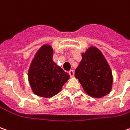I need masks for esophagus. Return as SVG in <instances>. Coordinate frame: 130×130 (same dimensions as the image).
Returning <instances> with one entry per match:
<instances>
[{"mask_svg":"<svg viewBox=\"0 0 130 130\" xmlns=\"http://www.w3.org/2000/svg\"><path fill=\"white\" fill-rule=\"evenodd\" d=\"M68 74H69V75L70 77H73L74 76V71L73 70H70L69 72H68Z\"/></svg>","mask_w":130,"mask_h":130,"instance_id":"34e87169","label":"esophagus"}]
</instances>
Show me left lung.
I'll list each match as a JSON object with an SVG mask.
<instances>
[{
    "label": "left lung",
    "instance_id": "1",
    "mask_svg": "<svg viewBox=\"0 0 130 130\" xmlns=\"http://www.w3.org/2000/svg\"><path fill=\"white\" fill-rule=\"evenodd\" d=\"M75 76L86 93L93 98H101L111 90V70L104 56L96 47H90L82 54V60L75 70Z\"/></svg>",
    "mask_w": 130,
    "mask_h": 130
}]
</instances>
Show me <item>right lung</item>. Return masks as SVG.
I'll return each instance as SVG.
<instances>
[{"instance_id": "right-lung-1", "label": "right lung", "mask_w": 130, "mask_h": 130, "mask_svg": "<svg viewBox=\"0 0 130 130\" xmlns=\"http://www.w3.org/2000/svg\"><path fill=\"white\" fill-rule=\"evenodd\" d=\"M53 50L44 44L36 53L28 72L29 84L36 95L50 98L60 91L70 76L52 60Z\"/></svg>"}]
</instances>
